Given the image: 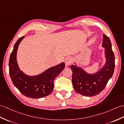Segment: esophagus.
I'll return each instance as SVG.
<instances>
[{
	"label": "esophagus",
	"mask_w": 124,
	"mask_h": 124,
	"mask_svg": "<svg viewBox=\"0 0 124 124\" xmlns=\"http://www.w3.org/2000/svg\"><path fill=\"white\" fill-rule=\"evenodd\" d=\"M73 61L72 59L71 58V57H68L65 60V65L66 66H69L70 65L72 62Z\"/></svg>",
	"instance_id": "obj_1"
}]
</instances>
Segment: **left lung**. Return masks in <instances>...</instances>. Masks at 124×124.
<instances>
[{
  "mask_svg": "<svg viewBox=\"0 0 124 124\" xmlns=\"http://www.w3.org/2000/svg\"><path fill=\"white\" fill-rule=\"evenodd\" d=\"M102 46L105 48L106 61L105 64L97 72L89 74L81 68L71 65L73 88L77 93L82 96L91 97L99 94L113 75L115 65V55L110 39L105 34L103 35Z\"/></svg>",
  "mask_w": 124,
  "mask_h": 124,
  "instance_id": "obj_1",
  "label": "left lung"
}]
</instances>
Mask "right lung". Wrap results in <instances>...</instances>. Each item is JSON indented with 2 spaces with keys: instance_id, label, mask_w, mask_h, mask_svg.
<instances>
[{
  "instance_id": "1",
  "label": "right lung",
  "mask_w": 124,
  "mask_h": 124,
  "mask_svg": "<svg viewBox=\"0 0 124 124\" xmlns=\"http://www.w3.org/2000/svg\"><path fill=\"white\" fill-rule=\"evenodd\" d=\"M24 38L20 37L16 42L9 61V74L14 85L26 97L38 99L47 96L52 92L55 78L65 68L62 62L48 69L41 74L35 76H29L20 70L17 62V51L19 44Z\"/></svg>"
}]
</instances>
